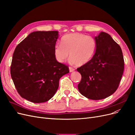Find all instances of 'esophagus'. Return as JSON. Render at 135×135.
Returning a JSON list of instances; mask_svg holds the SVG:
<instances>
[{
  "instance_id": "34e87169",
  "label": "esophagus",
  "mask_w": 135,
  "mask_h": 135,
  "mask_svg": "<svg viewBox=\"0 0 135 135\" xmlns=\"http://www.w3.org/2000/svg\"><path fill=\"white\" fill-rule=\"evenodd\" d=\"M75 70V69H74V68H73L72 67H69V71H70V72H73V71H74Z\"/></svg>"
}]
</instances>
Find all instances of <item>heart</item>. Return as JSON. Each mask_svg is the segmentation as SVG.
<instances>
[{
  "instance_id": "heart-1",
  "label": "heart",
  "mask_w": 135,
  "mask_h": 135,
  "mask_svg": "<svg viewBox=\"0 0 135 135\" xmlns=\"http://www.w3.org/2000/svg\"><path fill=\"white\" fill-rule=\"evenodd\" d=\"M97 43L93 37L79 32L64 35L61 39V44L55 46L54 54L56 60L64 62L68 58L76 66L87 64L93 57L96 50Z\"/></svg>"
}]
</instances>
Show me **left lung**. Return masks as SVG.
<instances>
[{"label":"left lung","instance_id":"left-lung-1","mask_svg":"<svg viewBox=\"0 0 135 135\" xmlns=\"http://www.w3.org/2000/svg\"><path fill=\"white\" fill-rule=\"evenodd\" d=\"M95 55L89 62L78 68L81 79L78 88L83 96L101 100L112 95L119 87L124 71L120 47L109 34L101 32L96 36Z\"/></svg>","mask_w":135,"mask_h":135}]
</instances>
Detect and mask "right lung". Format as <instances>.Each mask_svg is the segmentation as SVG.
Listing matches in <instances>:
<instances>
[{"label": "right lung", "instance_id": "right-lung-1", "mask_svg": "<svg viewBox=\"0 0 135 135\" xmlns=\"http://www.w3.org/2000/svg\"><path fill=\"white\" fill-rule=\"evenodd\" d=\"M58 31H34L16 47L11 75L19 95L34 103H44L54 96L59 80L69 73L67 65L59 62L54 50Z\"/></svg>", "mask_w": 135, "mask_h": 135}]
</instances>
